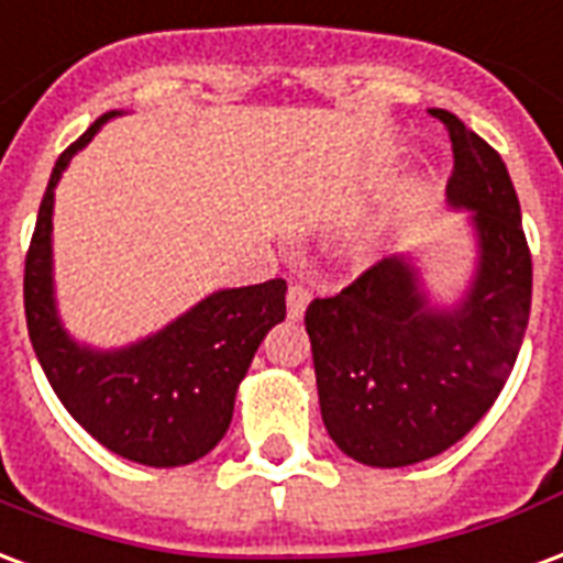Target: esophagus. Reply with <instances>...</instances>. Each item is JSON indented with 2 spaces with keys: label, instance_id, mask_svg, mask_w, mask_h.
I'll return each instance as SVG.
<instances>
[{
  "label": "esophagus",
  "instance_id": "esophagus-1",
  "mask_svg": "<svg viewBox=\"0 0 563 563\" xmlns=\"http://www.w3.org/2000/svg\"><path fill=\"white\" fill-rule=\"evenodd\" d=\"M307 303H310V292L303 289V286H289V292H286V307H289V319H301L303 310H307Z\"/></svg>",
  "mask_w": 563,
  "mask_h": 563
}]
</instances>
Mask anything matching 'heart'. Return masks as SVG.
<instances>
[{"mask_svg": "<svg viewBox=\"0 0 563 563\" xmlns=\"http://www.w3.org/2000/svg\"><path fill=\"white\" fill-rule=\"evenodd\" d=\"M387 235H390V229H387L385 220H376V223H369V227L357 229L352 241H349V256L361 265H369V262H376L387 247Z\"/></svg>", "mask_w": 563, "mask_h": 563, "instance_id": "b5f03b06", "label": "heart"}]
</instances>
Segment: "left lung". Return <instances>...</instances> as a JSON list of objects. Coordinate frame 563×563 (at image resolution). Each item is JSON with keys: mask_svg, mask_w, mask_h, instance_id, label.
Returning <instances> with one entry per match:
<instances>
[{"mask_svg": "<svg viewBox=\"0 0 563 563\" xmlns=\"http://www.w3.org/2000/svg\"><path fill=\"white\" fill-rule=\"evenodd\" d=\"M448 206L468 211L474 271L453 303L432 301L415 253L364 271L303 324L319 409L345 456L373 468L432 460L493 409L531 313V253L501 154L448 110Z\"/></svg>", "mask_w": 563, "mask_h": 563, "instance_id": "left-lung-1", "label": "left lung"}]
</instances>
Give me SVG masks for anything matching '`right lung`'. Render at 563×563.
I'll return each instance as SVG.
<instances>
[{
	"instance_id": "right-lung-1",
	"label": "right lung",
	"mask_w": 563,
	"mask_h": 563,
	"mask_svg": "<svg viewBox=\"0 0 563 563\" xmlns=\"http://www.w3.org/2000/svg\"><path fill=\"white\" fill-rule=\"evenodd\" d=\"M122 110L103 112L59 154L26 253L23 301L29 340L70 418L124 460L176 468L218 448L232 423L239 385L274 324L286 319V283L218 289L161 331L98 349L70 336L53 280V206L70 157Z\"/></svg>"
}]
</instances>
